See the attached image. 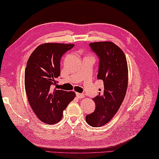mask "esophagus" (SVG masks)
<instances>
[{
    "mask_svg": "<svg viewBox=\"0 0 159 159\" xmlns=\"http://www.w3.org/2000/svg\"><path fill=\"white\" fill-rule=\"evenodd\" d=\"M76 95L78 98H83L85 97V95H84L83 93H76Z\"/></svg>",
    "mask_w": 159,
    "mask_h": 159,
    "instance_id": "obj_1",
    "label": "esophagus"
}]
</instances>
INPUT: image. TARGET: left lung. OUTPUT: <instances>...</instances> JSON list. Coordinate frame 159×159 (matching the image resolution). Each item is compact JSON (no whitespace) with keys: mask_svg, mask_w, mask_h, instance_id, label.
Here are the masks:
<instances>
[{"mask_svg":"<svg viewBox=\"0 0 159 159\" xmlns=\"http://www.w3.org/2000/svg\"><path fill=\"white\" fill-rule=\"evenodd\" d=\"M91 50L99 58L98 80L104 89L93 100L96 109L85 117L87 123L93 127L107 124L120 109L128 86V67L126 57L119 47L111 42L89 43Z\"/></svg>","mask_w":159,"mask_h":159,"instance_id":"1","label":"left lung"}]
</instances>
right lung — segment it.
<instances>
[{
	"label": "right lung",
	"instance_id": "1",
	"mask_svg": "<svg viewBox=\"0 0 159 159\" xmlns=\"http://www.w3.org/2000/svg\"><path fill=\"white\" fill-rule=\"evenodd\" d=\"M74 44L46 43L39 45L28 59L25 85L29 104L43 122L54 124L61 120L63 111L75 97L74 92L53 89L60 76L61 58Z\"/></svg>",
	"mask_w": 159,
	"mask_h": 159
}]
</instances>
